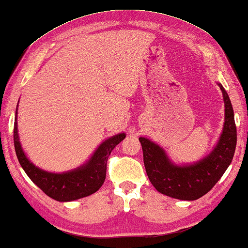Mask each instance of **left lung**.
Listing matches in <instances>:
<instances>
[{
  "instance_id": "1",
  "label": "left lung",
  "mask_w": 248,
  "mask_h": 248,
  "mask_svg": "<svg viewBox=\"0 0 248 248\" xmlns=\"http://www.w3.org/2000/svg\"><path fill=\"white\" fill-rule=\"evenodd\" d=\"M224 100V125L214 149L204 158L188 165H176L162 147L147 138H139L148 178L157 191L181 201H196L207 194L232 162L237 130L229 95L217 83Z\"/></svg>"
}]
</instances>
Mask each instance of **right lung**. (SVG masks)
Listing matches in <instances>:
<instances>
[{
    "instance_id": "add662e5",
    "label": "right lung",
    "mask_w": 248,
    "mask_h": 248,
    "mask_svg": "<svg viewBox=\"0 0 248 248\" xmlns=\"http://www.w3.org/2000/svg\"><path fill=\"white\" fill-rule=\"evenodd\" d=\"M18 109V108H17ZM17 110H16L14 141L16 155L26 174L49 197L58 202H72L94 194L101 188L106 179L107 160L111 150L125 138V133L105 140L88 162L72 171L51 173L38 169L30 162L22 150L18 136Z\"/></svg>"
}]
</instances>
